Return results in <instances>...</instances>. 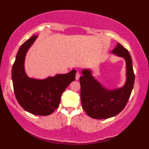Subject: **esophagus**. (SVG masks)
<instances>
[{
  "label": "esophagus",
  "mask_w": 149,
  "mask_h": 149,
  "mask_svg": "<svg viewBox=\"0 0 149 149\" xmlns=\"http://www.w3.org/2000/svg\"><path fill=\"white\" fill-rule=\"evenodd\" d=\"M80 77V74L79 73V72H77V74H76V80H78Z\"/></svg>",
  "instance_id": "34e87169"
}]
</instances>
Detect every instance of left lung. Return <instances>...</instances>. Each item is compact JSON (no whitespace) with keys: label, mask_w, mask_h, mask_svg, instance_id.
<instances>
[{"label":"left lung","mask_w":149,"mask_h":149,"mask_svg":"<svg viewBox=\"0 0 149 149\" xmlns=\"http://www.w3.org/2000/svg\"><path fill=\"white\" fill-rule=\"evenodd\" d=\"M111 54L121 57L126 63V80L119 88L107 89L94 77L91 69H83L80 78L82 108L95 119H107L119 114L125 108L134 84L135 75L129 51L118 43Z\"/></svg>","instance_id":"obj_1"}]
</instances>
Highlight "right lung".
Returning a JSON list of instances; mask_svg holds the SVG:
<instances>
[{
	"instance_id": "add662e5",
	"label": "right lung",
	"mask_w": 149,
	"mask_h": 149,
	"mask_svg": "<svg viewBox=\"0 0 149 149\" xmlns=\"http://www.w3.org/2000/svg\"><path fill=\"white\" fill-rule=\"evenodd\" d=\"M38 36L33 35L21 45L12 68V81L15 96L24 110L35 115L47 116L58 107L62 93L72 81L77 71L56 74L44 79L30 78L25 71L27 52Z\"/></svg>"
}]
</instances>
